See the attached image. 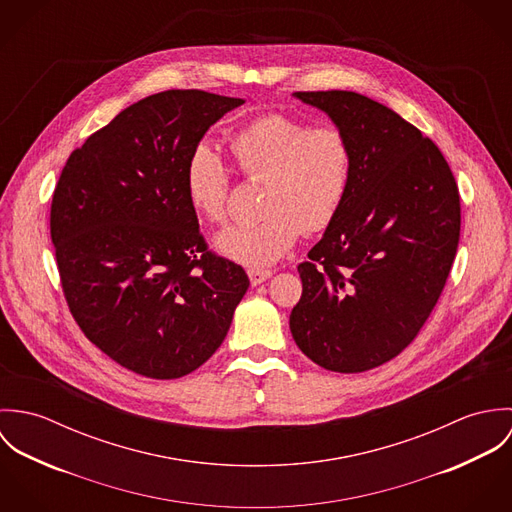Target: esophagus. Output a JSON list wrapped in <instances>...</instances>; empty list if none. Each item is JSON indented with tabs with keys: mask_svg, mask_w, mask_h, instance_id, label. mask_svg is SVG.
<instances>
[{
	"mask_svg": "<svg viewBox=\"0 0 512 512\" xmlns=\"http://www.w3.org/2000/svg\"><path fill=\"white\" fill-rule=\"evenodd\" d=\"M248 278L252 286H260L268 278H272V270H262V268H248Z\"/></svg>",
	"mask_w": 512,
	"mask_h": 512,
	"instance_id": "34e87169",
	"label": "esophagus"
}]
</instances>
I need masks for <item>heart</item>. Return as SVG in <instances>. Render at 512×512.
<instances>
[{
    "mask_svg": "<svg viewBox=\"0 0 512 512\" xmlns=\"http://www.w3.org/2000/svg\"><path fill=\"white\" fill-rule=\"evenodd\" d=\"M230 151L246 179L264 181V217L224 230L217 238L224 256L252 268L270 266L303 230L323 232L337 219L353 177V146L341 128H311L305 120L272 112L236 130ZM185 191L203 219H228L230 175L211 147L199 146L189 155Z\"/></svg>",
    "mask_w": 512,
    "mask_h": 512,
    "instance_id": "b5f03b06",
    "label": "heart"
}]
</instances>
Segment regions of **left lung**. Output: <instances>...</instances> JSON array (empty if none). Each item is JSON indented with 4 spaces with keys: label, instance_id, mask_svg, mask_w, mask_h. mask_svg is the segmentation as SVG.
<instances>
[{
    "label": "left lung",
    "instance_id": "8db88e82",
    "mask_svg": "<svg viewBox=\"0 0 512 512\" xmlns=\"http://www.w3.org/2000/svg\"><path fill=\"white\" fill-rule=\"evenodd\" d=\"M353 146L347 199L297 266V347L333 372L402 353L443 292L461 230L455 177L438 146L394 110L349 90L295 92Z\"/></svg>",
    "mask_w": 512,
    "mask_h": 512
}]
</instances>
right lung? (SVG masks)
Listing matches in <instances>:
<instances>
[{"label":"right lung","mask_w":512,"mask_h":512,"mask_svg":"<svg viewBox=\"0 0 512 512\" xmlns=\"http://www.w3.org/2000/svg\"><path fill=\"white\" fill-rule=\"evenodd\" d=\"M240 104L205 90L151 94L76 147L55 187L51 238L74 321L147 378L209 361L250 286L209 250L185 191L189 155Z\"/></svg>","instance_id":"obj_1"}]
</instances>
